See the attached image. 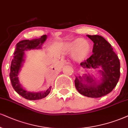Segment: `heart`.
Returning <instances> with one entry per match:
<instances>
[{"label":"heart","instance_id":"1","mask_svg":"<svg viewBox=\"0 0 128 128\" xmlns=\"http://www.w3.org/2000/svg\"><path fill=\"white\" fill-rule=\"evenodd\" d=\"M65 48L70 52L74 51L73 56L79 59L86 57L90 51L89 45L86 42H82L81 39H76L74 42L66 43Z\"/></svg>","mask_w":128,"mask_h":128}]
</instances>
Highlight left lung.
I'll return each mask as SVG.
<instances>
[{
	"instance_id": "1",
	"label": "left lung",
	"mask_w": 128,
	"mask_h": 128,
	"mask_svg": "<svg viewBox=\"0 0 128 128\" xmlns=\"http://www.w3.org/2000/svg\"><path fill=\"white\" fill-rule=\"evenodd\" d=\"M94 42L92 54L80 64L84 69L98 70L100 80L90 74L76 76L75 86L82 95L98 98L110 93L116 86L120 78V61L110 44L100 36L86 35Z\"/></svg>"
}]
</instances>
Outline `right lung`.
<instances>
[{
  "instance_id": "add662e5",
  "label": "right lung",
  "mask_w": 128,
  "mask_h": 128,
  "mask_svg": "<svg viewBox=\"0 0 128 128\" xmlns=\"http://www.w3.org/2000/svg\"><path fill=\"white\" fill-rule=\"evenodd\" d=\"M47 36L44 35L39 38L33 40H24L16 45L15 51L14 53L13 59L10 64V71L9 76L12 86L15 91L20 96L29 100H40L46 97L51 90V86L46 91L39 92H31L24 89L20 84L19 74L25 62V52L27 50L42 48V44L46 42Z\"/></svg>"
}]
</instances>
